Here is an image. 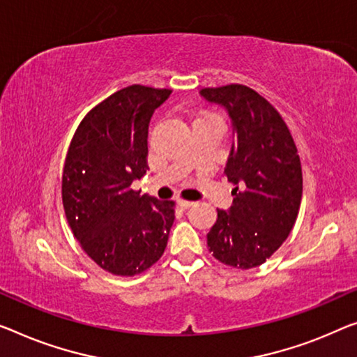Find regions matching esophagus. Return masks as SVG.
Wrapping results in <instances>:
<instances>
[{"instance_id": "esophagus-1", "label": "esophagus", "mask_w": 357, "mask_h": 357, "mask_svg": "<svg viewBox=\"0 0 357 357\" xmlns=\"http://www.w3.org/2000/svg\"><path fill=\"white\" fill-rule=\"evenodd\" d=\"M178 205L181 206V208H183V210H188V208H190V206H192L194 204H192V202H189V200H178Z\"/></svg>"}]
</instances>
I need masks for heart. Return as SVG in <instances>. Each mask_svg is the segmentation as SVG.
Returning a JSON list of instances; mask_svg holds the SVG:
<instances>
[{"label":"heart","instance_id":"b5f03b06","mask_svg":"<svg viewBox=\"0 0 357 357\" xmlns=\"http://www.w3.org/2000/svg\"><path fill=\"white\" fill-rule=\"evenodd\" d=\"M211 116H213V115H210V114H202L197 120H200V119H211Z\"/></svg>","mask_w":357,"mask_h":357}]
</instances>
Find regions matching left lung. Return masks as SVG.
I'll return each instance as SVG.
<instances>
[{
    "mask_svg": "<svg viewBox=\"0 0 357 357\" xmlns=\"http://www.w3.org/2000/svg\"><path fill=\"white\" fill-rule=\"evenodd\" d=\"M200 94L227 112L232 146L225 176L232 206L218 210L206 243L218 261L250 269L264 263L289 237L300 210L303 176L295 142L279 112L242 84Z\"/></svg>",
    "mask_w": 357,
    "mask_h": 357,
    "instance_id": "8db88e82",
    "label": "left lung"
}]
</instances>
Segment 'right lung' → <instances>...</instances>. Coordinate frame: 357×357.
Segmentation results:
<instances>
[{
    "mask_svg": "<svg viewBox=\"0 0 357 357\" xmlns=\"http://www.w3.org/2000/svg\"><path fill=\"white\" fill-rule=\"evenodd\" d=\"M169 89L132 84L84 116L68 147L62 202L79 245L115 275L139 274L165 252L173 202L132 190L147 167L149 123Z\"/></svg>",
    "mask_w": 357,
    "mask_h": 357,
    "instance_id": "right-lung-1",
    "label": "right lung"
}]
</instances>
